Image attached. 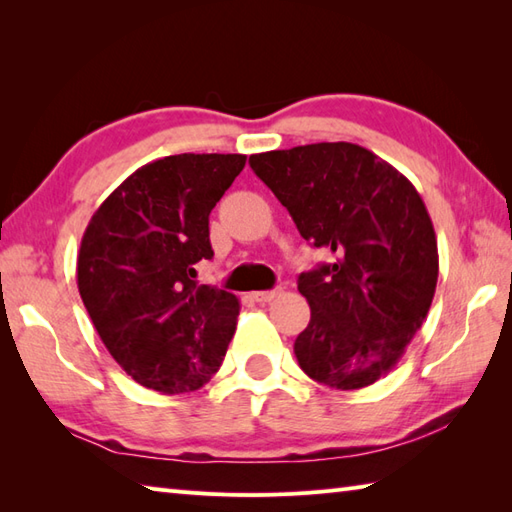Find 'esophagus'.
Returning <instances> with one entry per match:
<instances>
[{"instance_id": "esophagus-1", "label": "esophagus", "mask_w": 512, "mask_h": 512, "mask_svg": "<svg viewBox=\"0 0 512 512\" xmlns=\"http://www.w3.org/2000/svg\"><path fill=\"white\" fill-rule=\"evenodd\" d=\"M277 295H279V290H259V292H253V299L257 303H270Z\"/></svg>"}]
</instances>
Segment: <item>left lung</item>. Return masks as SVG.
<instances>
[{
  "label": "left lung",
  "mask_w": 512,
  "mask_h": 512,
  "mask_svg": "<svg viewBox=\"0 0 512 512\" xmlns=\"http://www.w3.org/2000/svg\"><path fill=\"white\" fill-rule=\"evenodd\" d=\"M301 237L332 253L299 275L310 323L295 341L299 367L332 389L376 383L427 319L438 284V242L416 187L372 151L317 143L250 156Z\"/></svg>",
  "instance_id": "obj_1"
}]
</instances>
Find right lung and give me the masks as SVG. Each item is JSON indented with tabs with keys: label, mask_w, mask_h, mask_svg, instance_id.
I'll return each instance as SVG.
<instances>
[{
	"label": "right lung",
	"mask_w": 512,
	"mask_h": 512,
	"mask_svg": "<svg viewBox=\"0 0 512 512\" xmlns=\"http://www.w3.org/2000/svg\"><path fill=\"white\" fill-rule=\"evenodd\" d=\"M246 165L242 154H178L136 169L96 209L76 284L114 361L160 394L195 391L220 369L235 295L193 281L213 257L209 215Z\"/></svg>",
	"instance_id": "add662e5"
}]
</instances>
